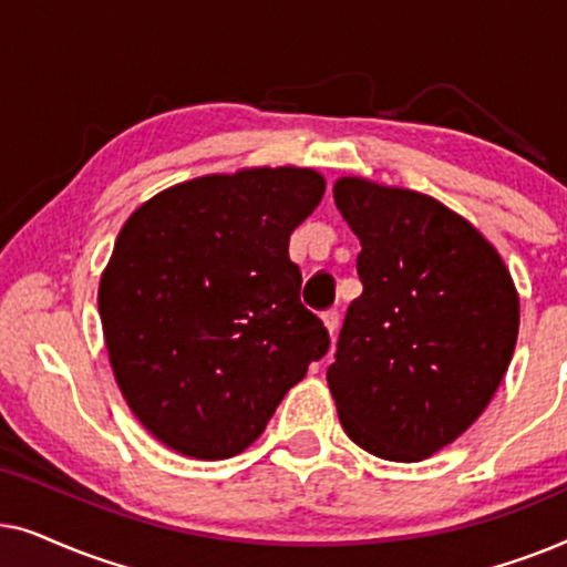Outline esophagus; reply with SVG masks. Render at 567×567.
<instances>
[{
    "label": "esophagus",
    "instance_id": "34e87169",
    "mask_svg": "<svg viewBox=\"0 0 567 567\" xmlns=\"http://www.w3.org/2000/svg\"><path fill=\"white\" fill-rule=\"evenodd\" d=\"M322 322H324V328H328L330 336H336V332H338V322H340L338 309H328V312H322Z\"/></svg>",
    "mask_w": 567,
    "mask_h": 567
}]
</instances>
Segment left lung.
<instances>
[{"mask_svg":"<svg viewBox=\"0 0 567 567\" xmlns=\"http://www.w3.org/2000/svg\"><path fill=\"white\" fill-rule=\"evenodd\" d=\"M361 239L363 293L348 307L328 384L348 439L421 462L483 415L518 336L506 262L467 219L423 193L340 177Z\"/></svg>","mask_w":567,"mask_h":567,"instance_id":"obj_1","label":"left lung"}]
</instances>
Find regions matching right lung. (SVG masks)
Instances as JSON below:
<instances>
[{
	"label": "right lung",
	"mask_w": 567,
	"mask_h": 567,
	"mask_svg": "<svg viewBox=\"0 0 567 567\" xmlns=\"http://www.w3.org/2000/svg\"><path fill=\"white\" fill-rule=\"evenodd\" d=\"M307 167H250L157 193L128 216L100 278L111 367L146 431L229 460L330 348L301 305L291 231L322 200Z\"/></svg>",
	"instance_id": "add662e5"
}]
</instances>
